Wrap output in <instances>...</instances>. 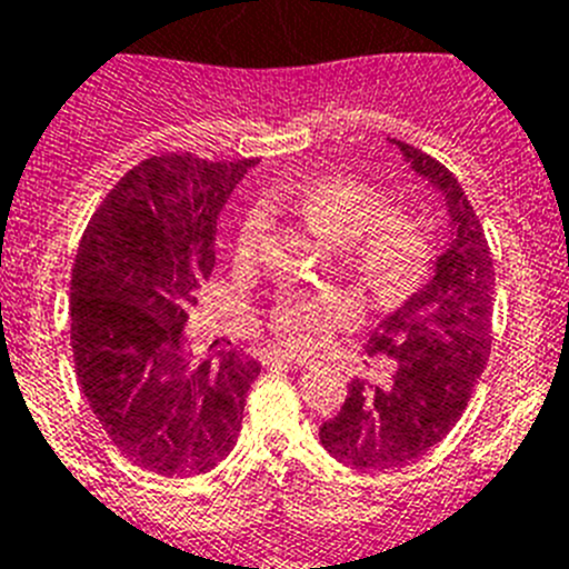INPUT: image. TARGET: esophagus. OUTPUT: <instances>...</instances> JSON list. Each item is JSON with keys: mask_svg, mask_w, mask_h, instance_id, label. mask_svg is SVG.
I'll return each mask as SVG.
<instances>
[{"mask_svg": "<svg viewBox=\"0 0 569 569\" xmlns=\"http://www.w3.org/2000/svg\"><path fill=\"white\" fill-rule=\"evenodd\" d=\"M270 361H284V365H293V367H308L310 365V359H305V356L288 353V350H273V353H270Z\"/></svg>", "mask_w": 569, "mask_h": 569, "instance_id": "esophagus-1", "label": "esophagus"}]
</instances>
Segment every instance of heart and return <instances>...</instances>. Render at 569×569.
<instances>
[{"label":"heart","instance_id":"heart-1","mask_svg":"<svg viewBox=\"0 0 569 569\" xmlns=\"http://www.w3.org/2000/svg\"><path fill=\"white\" fill-rule=\"evenodd\" d=\"M293 213L316 236L341 244L350 268L376 299H399L413 288L427 268V236L413 213L385 204L370 184L341 173H316L296 188L264 190L261 208L244 213L236 230L233 250L241 261L259 253L268 239V214ZM359 310L347 290H288L264 310L268 328L284 345L310 350L328 339L336 325Z\"/></svg>","mask_w":569,"mask_h":569}]
</instances>
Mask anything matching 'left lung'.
I'll list each match as a JSON object with an SVG mask.
<instances>
[{
	"instance_id": "obj_1",
	"label": "left lung",
	"mask_w": 569,
	"mask_h": 569,
	"mask_svg": "<svg viewBox=\"0 0 569 569\" xmlns=\"http://www.w3.org/2000/svg\"><path fill=\"white\" fill-rule=\"evenodd\" d=\"M396 144L416 173L441 190L453 233L433 279L367 341V353L393 361L390 379L350 381L339 416L319 430L321 445L359 470L405 467L439 445L467 410L492 347L496 273L479 216L445 164L413 144Z\"/></svg>"
}]
</instances>
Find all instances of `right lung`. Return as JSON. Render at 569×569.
Masks as SVG:
<instances>
[{"label":"right lung","instance_id":"1","mask_svg":"<svg viewBox=\"0 0 569 569\" xmlns=\"http://www.w3.org/2000/svg\"><path fill=\"white\" fill-rule=\"evenodd\" d=\"M256 159L150 156L90 216L70 276V347L90 410L124 459L159 476L233 450L259 361L190 365L182 328L216 264V219Z\"/></svg>","mask_w":569,"mask_h":569}]
</instances>
